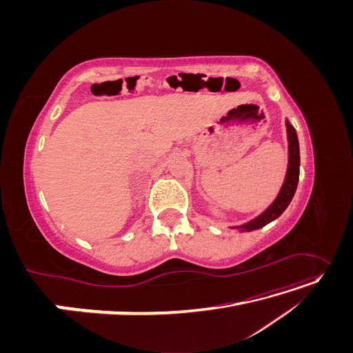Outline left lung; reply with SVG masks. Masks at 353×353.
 I'll use <instances>...</instances> for the list:
<instances>
[{"label": "left lung", "mask_w": 353, "mask_h": 353, "mask_svg": "<svg viewBox=\"0 0 353 353\" xmlns=\"http://www.w3.org/2000/svg\"><path fill=\"white\" fill-rule=\"evenodd\" d=\"M285 126H287V138H288V168H287L284 184L272 205L258 218H254L249 223H244V225L237 227L240 230H245V231L259 230L265 227L266 223L272 222L274 219H276L281 215L288 205H290V201L296 193L297 183H299V168H301V153H299V140H297L296 130L288 122H285Z\"/></svg>", "instance_id": "left-lung-1"}]
</instances>
